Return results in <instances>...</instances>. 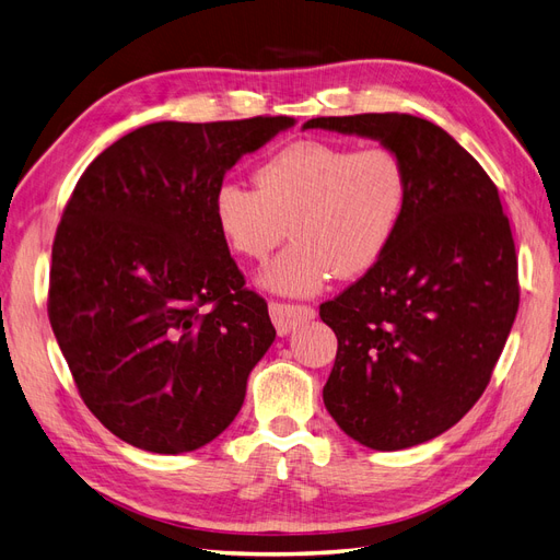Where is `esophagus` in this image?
Instances as JSON below:
<instances>
[{
	"label": "esophagus",
	"instance_id": "1",
	"mask_svg": "<svg viewBox=\"0 0 560 560\" xmlns=\"http://www.w3.org/2000/svg\"><path fill=\"white\" fill-rule=\"evenodd\" d=\"M270 319L278 329V334H287L296 329L303 322L315 317V308L306 306V303H284V301H270Z\"/></svg>",
	"mask_w": 560,
	"mask_h": 560
}]
</instances>
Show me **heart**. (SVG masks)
Listing matches in <instances>:
<instances>
[{
  "label": "heart",
  "mask_w": 560,
  "mask_h": 560,
  "mask_svg": "<svg viewBox=\"0 0 560 560\" xmlns=\"http://www.w3.org/2000/svg\"><path fill=\"white\" fill-rule=\"evenodd\" d=\"M257 189L226 179L214 189L212 214L233 254L264 261L287 235L294 243L266 268L264 284L284 294H313L334 276L374 268L404 222L411 198L409 165L397 149H354L299 140L264 159Z\"/></svg>",
  "instance_id": "heart-1"
}]
</instances>
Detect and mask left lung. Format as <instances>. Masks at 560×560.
Listing matches in <instances>:
<instances>
[{"mask_svg": "<svg viewBox=\"0 0 560 560\" xmlns=\"http://www.w3.org/2000/svg\"><path fill=\"white\" fill-rule=\"evenodd\" d=\"M409 165L404 222L374 268L319 306L338 338L325 406L348 436L409 448L483 395L518 311V264L498 186L446 130L411 114L319 116Z\"/></svg>", "mask_w": 560, "mask_h": 560, "instance_id": "8db88e82", "label": "left lung"}]
</instances>
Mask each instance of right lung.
I'll list each match as a JSON object with an SVG mask.
<instances>
[{
	"label": "right lung",
	"instance_id": "add662e5",
	"mask_svg": "<svg viewBox=\"0 0 560 560\" xmlns=\"http://www.w3.org/2000/svg\"><path fill=\"white\" fill-rule=\"evenodd\" d=\"M290 126L149 124L107 147L67 200L48 319L83 404L126 444L196 451L238 416L276 329L217 231L212 196Z\"/></svg>",
	"mask_w": 560,
	"mask_h": 560
}]
</instances>
